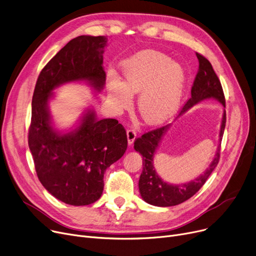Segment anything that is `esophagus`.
Wrapping results in <instances>:
<instances>
[{"label":"esophagus","mask_w":256,"mask_h":256,"mask_svg":"<svg viewBox=\"0 0 256 256\" xmlns=\"http://www.w3.org/2000/svg\"><path fill=\"white\" fill-rule=\"evenodd\" d=\"M136 138V132L134 129H128L127 130V140H128V144H132L133 142H134Z\"/></svg>","instance_id":"obj_1"}]
</instances>
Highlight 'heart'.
Masks as SVG:
<instances>
[{"label":"heart","instance_id":"heart-1","mask_svg":"<svg viewBox=\"0 0 256 256\" xmlns=\"http://www.w3.org/2000/svg\"><path fill=\"white\" fill-rule=\"evenodd\" d=\"M124 81L109 80V99L118 110L128 108L139 94L138 110L148 124H160L178 109L186 72L178 62L154 50L142 51L122 64Z\"/></svg>","mask_w":256,"mask_h":256}]
</instances>
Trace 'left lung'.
<instances>
[{
	"label": "left lung",
	"instance_id": "1",
	"mask_svg": "<svg viewBox=\"0 0 256 256\" xmlns=\"http://www.w3.org/2000/svg\"><path fill=\"white\" fill-rule=\"evenodd\" d=\"M196 55L199 62V70L192 86V96L181 108L178 118L186 112L194 104L206 99H216L225 107V96L222 85L212 68V64L201 54L196 53ZM225 124L226 112L223 114L220 130V142L223 138ZM170 126L171 125H166L146 132L134 140L136 151L140 152L142 156V172L138 181L140 196L144 201L147 203L155 206H162V208L178 205L192 197L203 186L214 168L218 166V160H220L221 144H218L210 166L202 175L184 184H166L156 173L153 164V158L158 144L160 142Z\"/></svg>",
	"mask_w": 256,
	"mask_h": 256
}]
</instances>
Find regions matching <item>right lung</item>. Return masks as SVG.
<instances>
[{
  "label": "right lung",
  "instance_id": "add662e5",
  "mask_svg": "<svg viewBox=\"0 0 256 256\" xmlns=\"http://www.w3.org/2000/svg\"><path fill=\"white\" fill-rule=\"evenodd\" d=\"M106 42L105 36L90 35L68 42L42 70L33 92L28 144L36 174L48 192L70 205L98 200L106 168L127 149L126 130L116 118L98 120L90 109L76 129L60 133L53 128L48 112V100L62 84L86 81L101 92Z\"/></svg>",
  "mask_w": 256,
  "mask_h": 256
}]
</instances>
